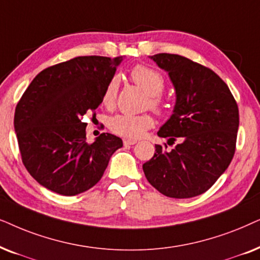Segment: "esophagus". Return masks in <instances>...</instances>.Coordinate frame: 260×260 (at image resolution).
<instances>
[{
  "instance_id": "obj_1",
  "label": "esophagus",
  "mask_w": 260,
  "mask_h": 260,
  "mask_svg": "<svg viewBox=\"0 0 260 260\" xmlns=\"http://www.w3.org/2000/svg\"><path fill=\"white\" fill-rule=\"evenodd\" d=\"M137 143L138 140L136 139H123V145H126V146H129V145H134Z\"/></svg>"
}]
</instances>
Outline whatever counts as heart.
Returning <instances> with one entry per match:
<instances>
[{"label":"heart","instance_id":"b5f03b06","mask_svg":"<svg viewBox=\"0 0 260 260\" xmlns=\"http://www.w3.org/2000/svg\"><path fill=\"white\" fill-rule=\"evenodd\" d=\"M131 78L139 85L141 89L148 95L147 105L154 112L161 113L165 109L160 94L164 90L165 79L160 72L154 69L148 68L146 65L138 64L129 72ZM117 94V79L112 78L107 84L102 95L103 106H114ZM154 119L150 114H141V115H129V114H119L113 116L109 120V129L117 136L127 138V139H137L144 136L145 132L153 127Z\"/></svg>","mask_w":260,"mask_h":260}]
</instances>
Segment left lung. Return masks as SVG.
<instances>
[{
	"instance_id": "left-lung-1",
	"label": "left lung",
	"mask_w": 260,
	"mask_h": 260,
	"mask_svg": "<svg viewBox=\"0 0 260 260\" xmlns=\"http://www.w3.org/2000/svg\"><path fill=\"white\" fill-rule=\"evenodd\" d=\"M169 72L176 106L158 136L177 145H155L144 174L159 192L189 199L206 192L231 164L237 145L239 109L230 88L209 68L178 54L151 55Z\"/></svg>"
}]
</instances>
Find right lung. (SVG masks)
Returning <instances> with one entry per match:
<instances>
[{"mask_svg": "<svg viewBox=\"0 0 260 260\" xmlns=\"http://www.w3.org/2000/svg\"><path fill=\"white\" fill-rule=\"evenodd\" d=\"M121 57H76L36 76L16 105L14 115L22 162L45 188L75 196L103 176L122 140L102 133L86 143L85 114L96 116L107 84Z\"/></svg>", "mask_w": 260, "mask_h": 260, "instance_id": "obj_1", "label": "right lung"}]
</instances>
